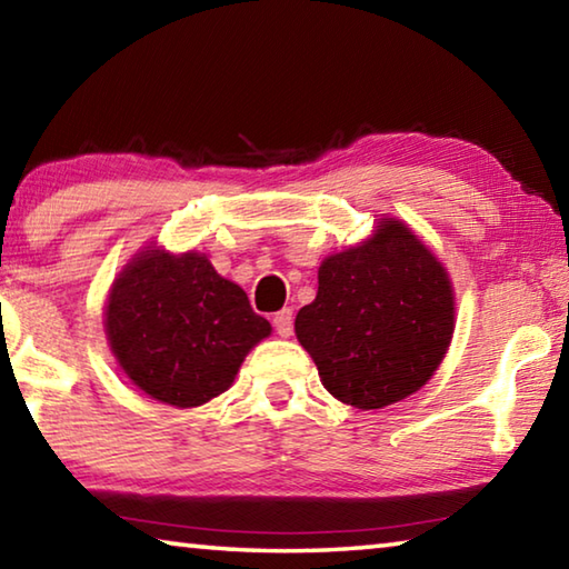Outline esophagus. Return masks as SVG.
Instances as JSON below:
<instances>
[{
	"mask_svg": "<svg viewBox=\"0 0 569 569\" xmlns=\"http://www.w3.org/2000/svg\"><path fill=\"white\" fill-rule=\"evenodd\" d=\"M273 326H276L278 336L288 339V336L293 333V311H291V308H281V311L273 316Z\"/></svg>",
	"mask_w": 569,
	"mask_h": 569,
	"instance_id": "esophagus-1",
	"label": "esophagus"
}]
</instances>
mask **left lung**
I'll return each mask as SVG.
<instances>
[{
	"instance_id": "left-lung-1",
	"label": "left lung",
	"mask_w": 569,
	"mask_h": 569,
	"mask_svg": "<svg viewBox=\"0 0 569 569\" xmlns=\"http://www.w3.org/2000/svg\"><path fill=\"white\" fill-rule=\"evenodd\" d=\"M455 313L445 263L403 220L383 216L361 243L323 258L319 293L296 316V339L331 397L383 409L435 377Z\"/></svg>"
}]
</instances>
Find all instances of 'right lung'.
<instances>
[{"label":"right lung","mask_w":569,"mask_h":569,"mask_svg":"<svg viewBox=\"0 0 569 569\" xmlns=\"http://www.w3.org/2000/svg\"><path fill=\"white\" fill-rule=\"evenodd\" d=\"M104 336L134 387L168 407L192 409L230 389L271 323L206 253H170L152 240L112 281Z\"/></svg>","instance_id":"add662e5"}]
</instances>
